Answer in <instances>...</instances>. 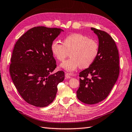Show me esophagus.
<instances>
[{
  "label": "esophagus",
  "mask_w": 132,
  "mask_h": 132,
  "mask_svg": "<svg viewBox=\"0 0 132 132\" xmlns=\"http://www.w3.org/2000/svg\"><path fill=\"white\" fill-rule=\"evenodd\" d=\"M65 77L66 79H70L71 78V74H69V73H66L65 74Z\"/></svg>",
  "instance_id": "34e87169"
}]
</instances>
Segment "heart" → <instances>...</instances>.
<instances>
[{"label":"heart","instance_id":"obj_1","mask_svg":"<svg viewBox=\"0 0 132 132\" xmlns=\"http://www.w3.org/2000/svg\"><path fill=\"white\" fill-rule=\"evenodd\" d=\"M98 49L95 39L81 34H71L64 38L63 44L54 41L51 46L52 53L60 62L64 61L70 52L71 57L61 65L69 72L79 67L81 69L89 67L96 59Z\"/></svg>","mask_w":132,"mask_h":132}]
</instances>
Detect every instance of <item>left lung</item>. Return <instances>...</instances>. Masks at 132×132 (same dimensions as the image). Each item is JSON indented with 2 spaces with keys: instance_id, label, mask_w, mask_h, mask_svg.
I'll return each mask as SVG.
<instances>
[{
  "instance_id": "obj_1",
  "label": "left lung",
  "mask_w": 132,
  "mask_h": 132,
  "mask_svg": "<svg viewBox=\"0 0 132 132\" xmlns=\"http://www.w3.org/2000/svg\"><path fill=\"white\" fill-rule=\"evenodd\" d=\"M99 41L98 54L94 62L79 73L77 98L93 105L105 100L117 80L119 74L118 50L114 39L106 32L91 27Z\"/></svg>"
}]
</instances>
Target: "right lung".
<instances>
[{
	"instance_id": "right-lung-1",
	"label": "right lung",
	"mask_w": 132,
	"mask_h": 132,
	"mask_svg": "<svg viewBox=\"0 0 132 132\" xmlns=\"http://www.w3.org/2000/svg\"><path fill=\"white\" fill-rule=\"evenodd\" d=\"M62 31L35 27L15 43L9 72L18 93L30 105L39 107L49 105L55 97L58 84L64 79L62 70L51 74L57 67L51 46Z\"/></svg>"
}]
</instances>
